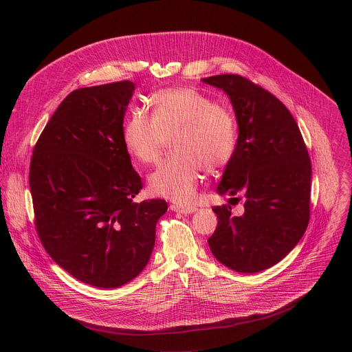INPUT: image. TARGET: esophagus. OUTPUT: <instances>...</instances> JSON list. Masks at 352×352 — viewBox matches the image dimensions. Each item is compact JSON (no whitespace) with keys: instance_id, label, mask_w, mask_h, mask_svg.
<instances>
[{"instance_id":"1","label":"esophagus","mask_w":352,"mask_h":352,"mask_svg":"<svg viewBox=\"0 0 352 352\" xmlns=\"http://www.w3.org/2000/svg\"><path fill=\"white\" fill-rule=\"evenodd\" d=\"M170 209L173 212H175V213H181V214H185V216L192 214V213H195L197 210V208H195V206H185L184 208V206H178V205H171Z\"/></svg>"}]
</instances>
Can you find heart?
Wrapping results in <instances>:
<instances>
[{
	"label": "heart",
	"instance_id": "heart-1",
	"mask_svg": "<svg viewBox=\"0 0 352 352\" xmlns=\"http://www.w3.org/2000/svg\"><path fill=\"white\" fill-rule=\"evenodd\" d=\"M152 116L133 107L122 128L128 153L143 164L156 163L173 138L171 152L148 177V188L179 205L196 197L204 168L217 171L228 164L236 147V121L224 106L192 87L160 90L152 100Z\"/></svg>",
	"mask_w": 352,
	"mask_h": 352
}]
</instances>
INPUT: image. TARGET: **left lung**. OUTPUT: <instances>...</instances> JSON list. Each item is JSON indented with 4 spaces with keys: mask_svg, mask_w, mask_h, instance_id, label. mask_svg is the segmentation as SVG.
Listing matches in <instances>:
<instances>
[{
    "mask_svg": "<svg viewBox=\"0 0 352 352\" xmlns=\"http://www.w3.org/2000/svg\"><path fill=\"white\" fill-rule=\"evenodd\" d=\"M202 82L228 96L238 124L235 152L217 193L245 197L239 217L231 216V206L213 208L219 223L208 242L228 269L258 273L283 261L308 227V150L288 109L267 90L231 74Z\"/></svg>",
    "mask_w": 352,
    "mask_h": 352,
    "instance_id": "1",
    "label": "left lung"
}]
</instances>
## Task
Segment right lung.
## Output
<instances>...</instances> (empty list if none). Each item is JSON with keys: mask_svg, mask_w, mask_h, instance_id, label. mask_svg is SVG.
I'll return each instance as SVG.
<instances>
[{"mask_svg": "<svg viewBox=\"0 0 352 352\" xmlns=\"http://www.w3.org/2000/svg\"><path fill=\"white\" fill-rule=\"evenodd\" d=\"M129 80L69 93L41 132L29 185L38 238L76 280L118 288L146 267L166 200L136 204L142 189L122 142Z\"/></svg>", "mask_w": 352, "mask_h": 352, "instance_id": "add662e5", "label": "right lung"}]
</instances>
